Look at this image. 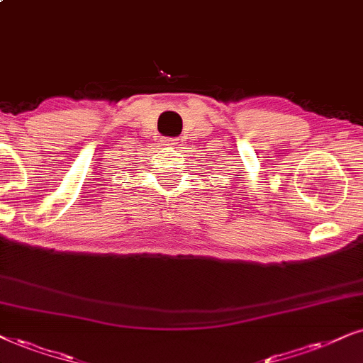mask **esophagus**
<instances>
[{"label": "esophagus", "instance_id": "1", "mask_svg": "<svg viewBox=\"0 0 363 363\" xmlns=\"http://www.w3.org/2000/svg\"><path fill=\"white\" fill-rule=\"evenodd\" d=\"M162 142H164V144H166V145H171V144H174V142H176V139H164Z\"/></svg>", "mask_w": 363, "mask_h": 363}]
</instances>
